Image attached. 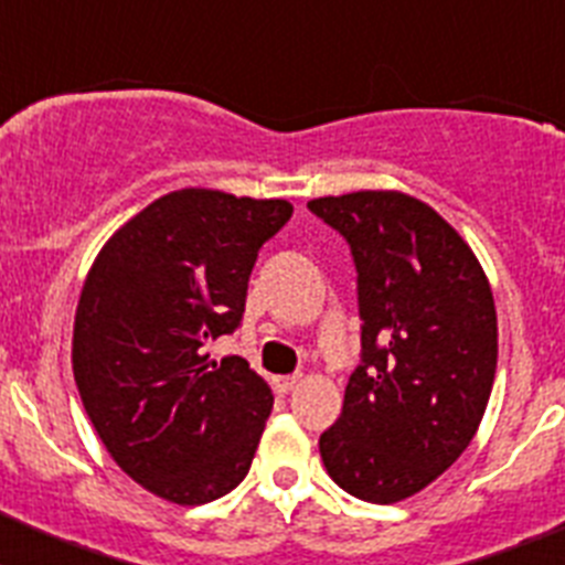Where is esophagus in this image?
Returning a JSON list of instances; mask_svg holds the SVG:
<instances>
[{
    "mask_svg": "<svg viewBox=\"0 0 565 565\" xmlns=\"http://www.w3.org/2000/svg\"><path fill=\"white\" fill-rule=\"evenodd\" d=\"M274 391L277 393H288V391H294V387H297L299 384V376L297 373H294V376H274Z\"/></svg>",
    "mask_w": 565,
    "mask_h": 565,
    "instance_id": "obj_1",
    "label": "esophagus"
}]
</instances>
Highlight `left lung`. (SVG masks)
<instances>
[{"mask_svg":"<svg viewBox=\"0 0 565 565\" xmlns=\"http://www.w3.org/2000/svg\"><path fill=\"white\" fill-rule=\"evenodd\" d=\"M308 209L351 246L362 319V362L319 452L344 492L396 503L476 436L498 364L495 302L456 228L411 194L353 192Z\"/></svg>","mask_w":565,"mask_h":565,"instance_id":"8db88e82","label":"left lung"}]
</instances>
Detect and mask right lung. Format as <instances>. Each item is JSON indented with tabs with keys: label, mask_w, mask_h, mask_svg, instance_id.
I'll list each match as a JSON object with an SVG mask.
<instances>
[{
	"label": "right lung",
	"mask_w": 565,
	"mask_h": 565,
	"mask_svg": "<svg viewBox=\"0 0 565 565\" xmlns=\"http://www.w3.org/2000/svg\"><path fill=\"white\" fill-rule=\"evenodd\" d=\"M288 201L181 189L109 237L78 299L73 373L115 463L154 495L198 507L248 476L274 396L243 356L209 362L234 333L263 243Z\"/></svg>",
	"instance_id": "add662e5"
}]
</instances>
